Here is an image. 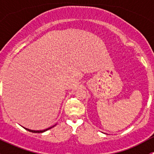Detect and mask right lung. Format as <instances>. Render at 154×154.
<instances>
[{"instance_id": "right-lung-1", "label": "right lung", "mask_w": 154, "mask_h": 154, "mask_svg": "<svg viewBox=\"0 0 154 154\" xmlns=\"http://www.w3.org/2000/svg\"><path fill=\"white\" fill-rule=\"evenodd\" d=\"M55 126V125H54ZM54 126H53V127H49V128H47V129H45V130H29V129H27V128H25V127H24V129H25L26 130H27V131H29V132H32V133H43V132H45V131H47V130H49V129H51V128H52V127H54Z\"/></svg>"}]
</instances>
